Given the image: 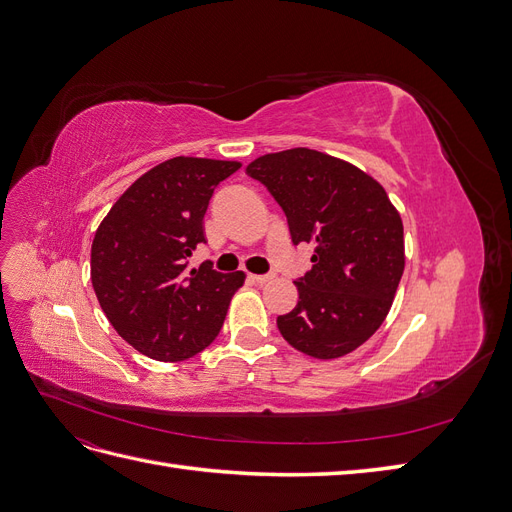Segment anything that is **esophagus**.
I'll list each match as a JSON object with an SVG mask.
<instances>
[{
  "label": "esophagus",
  "instance_id": "esophagus-1",
  "mask_svg": "<svg viewBox=\"0 0 512 512\" xmlns=\"http://www.w3.org/2000/svg\"><path fill=\"white\" fill-rule=\"evenodd\" d=\"M271 277H273V275H256V273H250V275H247V280L254 282V284H267V282L271 280Z\"/></svg>",
  "mask_w": 512,
  "mask_h": 512
}]
</instances>
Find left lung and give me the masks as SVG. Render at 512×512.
Segmentation results:
<instances>
[{
  "instance_id": "obj_1",
  "label": "left lung",
  "mask_w": 512,
  "mask_h": 512,
  "mask_svg": "<svg viewBox=\"0 0 512 512\" xmlns=\"http://www.w3.org/2000/svg\"><path fill=\"white\" fill-rule=\"evenodd\" d=\"M288 220L294 245L314 247L299 303L277 316L286 342L314 359L359 348L389 314L404 273V224L382 185L314 149L267 153L245 168Z\"/></svg>"
}]
</instances>
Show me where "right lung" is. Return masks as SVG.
Returning <instances> with one entry per match:
<instances>
[{
    "label": "right lung",
    "instance_id": "right-lung-1",
    "mask_svg": "<svg viewBox=\"0 0 512 512\" xmlns=\"http://www.w3.org/2000/svg\"><path fill=\"white\" fill-rule=\"evenodd\" d=\"M239 162L173 158L136 179L108 211L91 243V284L115 331L149 359L175 363L218 337L245 275L205 260L203 218L220 181Z\"/></svg>",
    "mask_w": 512,
    "mask_h": 512
}]
</instances>
